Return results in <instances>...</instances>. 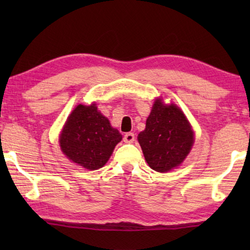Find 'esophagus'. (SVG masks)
<instances>
[{
  "instance_id": "34e87169",
  "label": "esophagus",
  "mask_w": 250,
  "mask_h": 250,
  "mask_svg": "<svg viewBox=\"0 0 250 250\" xmlns=\"http://www.w3.org/2000/svg\"><path fill=\"white\" fill-rule=\"evenodd\" d=\"M134 139H135L134 133H126V134L124 135V142H126V143H132L133 141H134Z\"/></svg>"
}]
</instances>
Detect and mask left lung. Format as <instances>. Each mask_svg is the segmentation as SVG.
I'll list each match as a JSON object with an SVG mask.
<instances>
[{
  "instance_id": "1",
  "label": "left lung",
  "mask_w": 250,
  "mask_h": 250,
  "mask_svg": "<svg viewBox=\"0 0 250 250\" xmlns=\"http://www.w3.org/2000/svg\"><path fill=\"white\" fill-rule=\"evenodd\" d=\"M138 140L148 165L165 173L179 166L190 152L193 132L179 107L156 100Z\"/></svg>"
}]
</instances>
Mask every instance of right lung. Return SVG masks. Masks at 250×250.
<instances>
[{
  "instance_id": "right-lung-1",
  "label": "right lung",
  "mask_w": 250,
  "mask_h": 250,
  "mask_svg": "<svg viewBox=\"0 0 250 250\" xmlns=\"http://www.w3.org/2000/svg\"><path fill=\"white\" fill-rule=\"evenodd\" d=\"M122 134L98 111L95 104H78L60 135V146L70 160L87 169H99L108 162Z\"/></svg>"
}]
</instances>
